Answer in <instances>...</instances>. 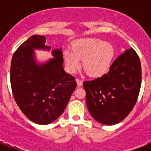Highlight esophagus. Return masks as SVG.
Segmentation results:
<instances>
[{"label": "esophagus", "mask_w": 151, "mask_h": 151, "mask_svg": "<svg viewBox=\"0 0 151 151\" xmlns=\"http://www.w3.org/2000/svg\"><path fill=\"white\" fill-rule=\"evenodd\" d=\"M76 82H77V85H78V87H81L83 84L82 81L81 80V79H79V78H77V79H76Z\"/></svg>", "instance_id": "esophagus-1"}]
</instances>
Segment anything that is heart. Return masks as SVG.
Listing matches in <instances>:
<instances>
[{
    "label": "heart",
    "instance_id": "1",
    "mask_svg": "<svg viewBox=\"0 0 151 151\" xmlns=\"http://www.w3.org/2000/svg\"><path fill=\"white\" fill-rule=\"evenodd\" d=\"M114 54V48L109 42L99 38H85L76 41L72 50L64 51L63 59L70 73H75L82 60V67L88 75L99 78L110 70Z\"/></svg>",
    "mask_w": 151,
    "mask_h": 151
}]
</instances>
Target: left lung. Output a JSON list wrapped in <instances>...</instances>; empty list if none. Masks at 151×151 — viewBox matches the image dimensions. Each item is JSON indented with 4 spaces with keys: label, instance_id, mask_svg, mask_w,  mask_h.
<instances>
[{
    "label": "left lung",
    "instance_id": "obj_1",
    "mask_svg": "<svg viewBox=\"0 0 151 151\" xmlns=\"http://www.w3.org/2000/svg\"><path fill=\"white\" fill-rule=\"evenodd\" d=\"M141 81L140 60L136 51L129 48L115 59L108 73L83 84L90 114L107 125L123 121L137 101Z\"/></svg>",
    "mask_w": 151,
    "mask_h": 151
}]
</instances>
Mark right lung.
<instances>
[{"label": "right lung", "instance_id": "right-lung-1", "mask_svg": "<svg viewBox=\"0 0 151 151\" xmlns=\"http://www.w3.org/2000/svg\"><path fill=\"white\" fill-rule=\"evenodd\" d=\"M45 37L33 35L13 55L10 81L15 102L23 114L34 123L48 124L65 110L77 83L63 70L62 49L52 51L54 59L38 65L34 49H47Z\"/></svg>", "mask_w": 151, "mask_h": 151}]
</instances>
